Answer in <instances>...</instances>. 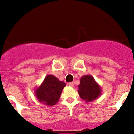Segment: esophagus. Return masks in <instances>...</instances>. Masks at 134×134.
<instances>
[{
  "instance_id": "obj_1",
  "label": "esophagus",
  "mask_w": 134,
  "mask_h": 134,
  "mask_svg": "<svg viewBox=\"0 0 134 134\" xmlns=\"http://www.w3.org/2000/svg\"><path fill=\"white\" fill-rule=\"evenodd\" d=\"M69 86L70 87H73L74 86V83L73 82H69Z\"/></svg>"
}]
</instances>
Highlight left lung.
Listing matches in <instances>:
<instances>
[{"instance_id":"8db88e82","label":"left lung","mask_w":134,"mask_h":134,"mask_svg":"<svg viewBox=\"0 0 134 134\" xmlns=\"http://www.w3.org/2000/svg\"><path fill=\"white\" fill-rule=\"evenodd\" d=\"M78 87L79 96L86 102L95 100L102 94L101 86L91 75L83 76L80 79Z\"/></svg>"}]
</instances>
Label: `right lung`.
I'll return each mask as SVG.
<instances>
[{
    "label": "right lung",
    "mask_w": 134,
    "mask_h": 134,
    "mask_svg": "<svg viewBox=\"0 0 134 134\" xmlns=\"http://www.w3.org/2000/svg\"><path fill=\"white\" fill-rule=\"evenodd\" d=\"M66 84L53 75L45 77L41 85L35 91L36 98L41 103L48 106L56 104Z\"/></svg>",
    "instance_id": "right-lung-1"
}]
</instances>
